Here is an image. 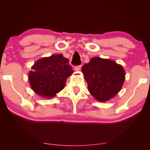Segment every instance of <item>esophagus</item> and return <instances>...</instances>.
Here are the masks:
<instances>
[{"mask_svg": "<svg viewBox=\"0 0 150 150\" xmlns=\"http://www.w3.org/2000/svg\"><path fill=\"white\" fill-rule=\"evenodd\" d=\"M81 67H82V65H77V66H75V70H76V71H80L81 69Z\"/></svg>", "mask_w": 150, "mask_h": 150, "instance_id": "obj_1", "label": "esophagus"}]
</instances>
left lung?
<instances>
[{"label":"left lung","instance_id":"obj_1","mask_svg":"<svg viewBox=\"0 0 150 150\" xmlns=\"http://www.w3.org/2000/svg\"><path fill=\"white\" fill-rule=\"evenodd\" d=\"M82 71L90 94L99 101H106L118 94L125 80L123 67L116 62L92 58L82 66Z\"/></svg>","mask_w":150,"mask_h":150}]
</instances>
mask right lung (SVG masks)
I'll use <instances>...</instances> for the list:
<instances>
[{"label":"right lung","mask_w":150,"mask_h":150,"mask_svg":"<svg viewBox=\"0 0 150 150\" xmlns=\"http://www.w3.org/2000/svg\"><path fill=\"white\" fill-rule=\"evenodd\" d=\"M29 80L33 90L42 97H53L64 88L66 80L73 73L69 60L63 55L39 59L32 67Z\"/></svg>","instance_id":"1"}]
</instances>
